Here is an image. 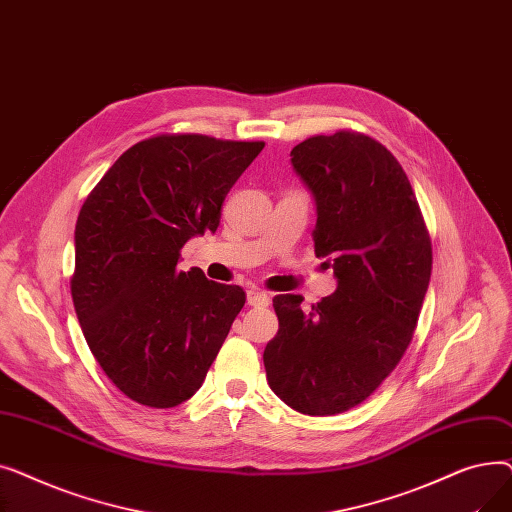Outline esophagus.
Wrapping results in <instances>:
<instances>
[{"label":"esophagus","instance_id":"34e87169","mask_svg":"<svg viewBox=\"0 0 512 512\" xmlns=\"http://www.w3.org/2000/svg\"><path fill=\"white\" fill-rule=\"evenodd\" d=\"M247 303L251 307H267L270 305V294L259 290V288H251V290H247Z\"/></svg>","mask_w":512,"mask_h":512}]
</instances>
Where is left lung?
Listing matches in <instances>:
<instances>
[{
  "label": "left lung",
  "mask_w": 512,
  "mask_h": 512,
  "mask_svg": "<svg viewBox=\"0 0 512 512\" xmlns=\"http://www.w3.org/2000/svg\"><path fill=\"white\" fill-rule=\"evenodd\" d=\"M315 201V255L336 292L307 313L301 294L274 297L280 330L263 351L270 388L294 411L326 417L357 407L405 355L432 276V242L396 157L340 130L290 151Z\"/></svg>",
  "instance_id": "obj_1"
}]
</instances>
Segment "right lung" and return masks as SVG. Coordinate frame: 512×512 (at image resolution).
<instances>
[{
  "mask_svg": "<svg viewBox=\"0 0 512 512\" xmlns=\"http://www.w3.org/2000/svg\"><path fill=\"white\" fill-rule=\"evenodd\" d=\"M265 143L161 134L105 172L74 230L76 317L116 388L153 409L191 398L247 297L234 284L178 272L193 236L215 232L222 203Z\"/></svg>",
  "mask_w": 512,
  "mask_h": 512,
  "instance_id": "obj_1",
  "label": "right lung"
}]
</instances>
